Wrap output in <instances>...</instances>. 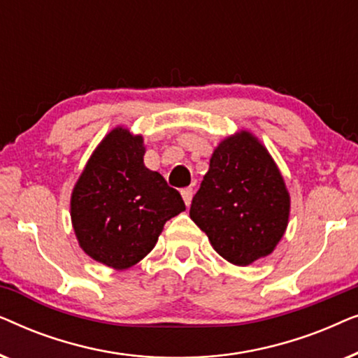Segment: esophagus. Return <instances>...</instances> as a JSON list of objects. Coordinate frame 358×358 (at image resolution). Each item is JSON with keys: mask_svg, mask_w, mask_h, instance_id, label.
<instances>
[{"mask_svg": "<svg viewBox=\"0 0 358 358\" xmlns=\"http://www.w3.org/2000/svg\"><path fill=\"white\" fill-rule=\"evenodd\" d=\"M180 195H182V199H184V203L187 205H190V202H192V195H194V190L190 189V187H187V189H182L180 190Z\"/></svg>", "mask_w": 358, "mask_h": 358, "instance_id": "esophagus-1", "label": "esophagus"}]
</instances>
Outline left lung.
Returning <instances> with one entry per match:
<instances>
[{"instance_id":"obj_1","label":"left lung","mask_w":358,"mask_h":358,"mask_svg":"<svg viewBox=\"0 0 358 358\" xmlns=\"http://www.w3.org/2000/svg\"><path fill=\"white\" fill-rule=\"evenodd\" d=\"M290 194L266 146L239 130L213 150L190 205V218L223 259L249 266L273 252L285 234Z\"/></svg>"}]
</instances>
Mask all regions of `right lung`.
Returning <instances> with one entry per match:
<instances>
[{
	"mask_svg": "<svg viewBox=\"0 0 358 358\" xmlns=\"http://www.w3.org/2000/svg\"><path fill=\"white\" fill-rule=\"evenodd\" d=\"M143 136L125 127L107 134L78 178L70 213L80 248L115 271L140 262L164 223L184 212L178 190L145 166Z\"/></svg>",
	"mask_w": 358,
	"mask_h": 358,
	"instance_id": "right-lung-1",
	"label": "right lung"
}]
</instances>
